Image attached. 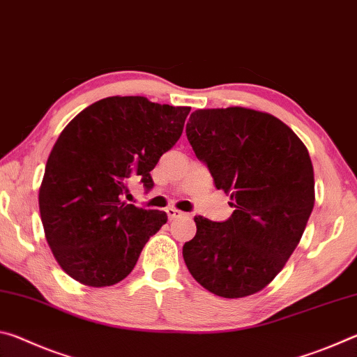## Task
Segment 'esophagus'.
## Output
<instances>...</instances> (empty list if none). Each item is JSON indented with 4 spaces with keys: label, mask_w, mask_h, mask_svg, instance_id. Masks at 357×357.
I'll use <instances>...</instances> for the list:
<instances>
[{
    "label": "esophagus",
    "mask_w": 357,
    "mask_h": 357,
    "mask_svg": "<svg viewBox=\"0 0 357 357\" xmlns=\"http://www.w3.org/2000/svg\"><path fill=\"white\" fill-rule=\"evenodd\" d=\"M167 214H168V219H170V220L179 219V217H184V213H181V211L174 209V208H168L167 209Z\"/></svg>",
    "instance_id": "34e87169"
}]
</instances>
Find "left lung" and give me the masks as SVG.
I'll list each match as a JSON object with an SVG mask.
<instances>
[{"label": "left lung", "mask_w": 357, "mask_h": 357, "mask_svg": "<svg viewBox=\"0 0 357 357\" xmlns=\"http://www.w3.org/2000/svg\"><path fill=\"white\" fill-rule=\"evenodd\" d=\"M185 135L234 209L225 222L193 219L197 234L183 247L187 269L222 298L250 296L280 273L312 214L309 151L280 119L243 107L193 112Z\"/></svg>", "instance_id": "obj_1"}]
</instances>
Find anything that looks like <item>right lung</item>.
<instances>
[{"instance_id":"1","label":"right lung","mask_w":357,"mask_h":357,"mask_svg":"<svg viewBox=\"0 0 357 357\" xmlns=\"http://www.w3.org/2000/svg\"><path fill=\"white\" fill-rule=\"evenodd\" d=\"M190 107L114 96L84 108L48 155L39 190L47 243L59 266L88 287H110L135 268L164 211L123 202L128 185L154 187L151 170L173 148Z\"/></svg>"}]
</instances>
